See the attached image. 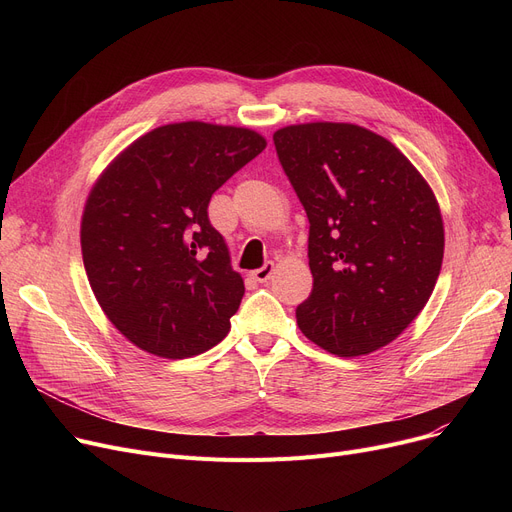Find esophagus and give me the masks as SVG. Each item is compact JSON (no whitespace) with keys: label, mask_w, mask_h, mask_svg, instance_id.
<instances>
[{"label":"esophagus","mask_w":512,"mask_h":512,"mask_svg":"<svg viewBox=\"0 0 512 512\" xmlns=\"http://www.w3.org/2000/svg\"><path fill=\"white\" fill-rule=\"evenodd\" d=\"M274 270H276V265H274L272 261H267L265 265H261V267H259V270H255L251 276H253L257 282H267V280L272 278Z\"/></svg>","instance_id":"obj_1"}]
</instances>
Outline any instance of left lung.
I'll list each match as a JSON object with an SVG mask.
<instances>
[{"label":"left lung","instance_id":"obj_1","mask_svg":"<svg viewBox=\"0 0 512 512\" xmlns=\"http://www.w3.org/2000/svg\"><path fill=\"white\" fill-rule=\"evenodd\" d=\"M280 164L309 218L313 290L301 332L338 357L396 340L429 301L444 257L440 205L388 139L344 122L274 132Z\"/></svg>","mask_w":512,"mask_h":512}]
</instances>
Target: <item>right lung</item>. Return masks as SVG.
<instances>
[{"mask_svg":"<svg viewBox=\"0 0 512 512\" xmlns=\"http://www.w3.org/2000/svg\"><path fill=\"white\" fill-rule=\"evenodd\" d=\"M265 145L249 128L166 124L128 145L93 184L80 222L87 278L134 346L186 359L230 332L245 282L207 205Z\"/></svg>","mask_w":512,"mask_h":512,"instance_id":"right-lung-1","label":"right lung"}]
</instances>
